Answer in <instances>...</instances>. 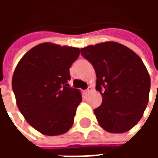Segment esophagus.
I'll use <instances>...</instances> for the list:
<instances>
[{"mask_svg":"<svg viewBox=\"0 0 158 158\" xmlns=\"http://www.w3.org/2000/svg\"><path fill=\"white\" fill-rule=\"evenodd\" d=\"M91 90H92L91 87H89H89H88V89L85 90V95H89V93L91 92Z\"/></svg>","mask_w":158,"mask_h":158,"instance_id":"1","label":"esophagus"}]
</instances>
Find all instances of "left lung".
I'll return each instance as SVG.
<instances>
[{"label":"left lung","mask_w":158,"mask_h":158,"mask_svg":"<svg viewBox=\"0 0 158 158\" xmlns=\"http://www.w3.org/2000/svg\"><path fill=\"white\" fill-rule=\"evenodd\" d=\"M96 71L102 103L94 110L109 133L129 131L139 122L149 101L151 79L139 56L125 45L107 41L80 50Z\"/></svg>","instance_id":"obj_1"}]
</instances>
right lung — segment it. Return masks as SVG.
Wrapping results in <instances>:
<instances>
[{
    "mask_svg": "<svg viewBox=\"0 0 158 158\" xmlns=\"http://www.w3.org/2000/svg\"><path fill=\"white\" fill-rule=\"evenodd\" d=\"M79 56V48L46 42L30 49L16 67L12 86L18 107L45 135H62L73 126L82 96L68 81Z\"/></svg>",
    "mask_w": 158,
    "mask_h": 158,
    "instance_id": "1",
    "label": "right lung"
}]
</instances>
